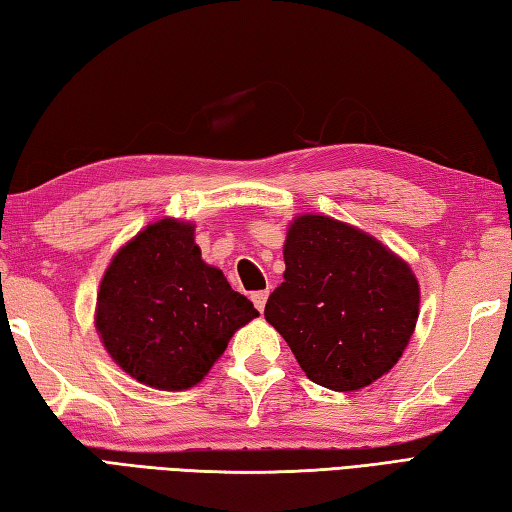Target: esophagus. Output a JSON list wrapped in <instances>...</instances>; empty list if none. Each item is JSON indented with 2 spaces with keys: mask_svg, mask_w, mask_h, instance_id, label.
Masks as SVG:
<instances>
[{
  "mask_svg": "<svg viewBox=\"0 0 512 512\" xmlns=\"http://www.w3.org/2000/svg\"><path fill=\"white\" fill-rule=\"evenodd\" d=\"M267 296H269V289H258V292H252V303L256 305V310H258V312H263V310H265Z\"/></svg>",
  "mask_w": 512,
  "mask_h": 512,
  "instance_id": "obj_1",
  "label": "esophagus"
}]
</instances>
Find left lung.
<instances>
[{
  "label": "left lung",
  "mask_w": 512,
  "mask_h": 512,
  "mask_svg": "<svg viewBox=\"0 0 512 512\" xmlns=\"http://www.w3.org/2000/svg\"><path fill=\"white\" fill-rule=\"evenodd\" d=\"M285 274L265 318L307 379L336 392L361 390L401 359L419 316V283L406 260L341 220L294 218Z\"/></svg>",
  "instance_id": "left-lung-1"
}]
</instances>
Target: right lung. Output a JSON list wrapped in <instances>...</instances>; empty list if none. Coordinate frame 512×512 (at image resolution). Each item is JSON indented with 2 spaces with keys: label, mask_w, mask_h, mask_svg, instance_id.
I'll return each mask as SVG.
<instances>
[{
  "label": "right lung",
  "mask_w": 512,
  "mask_h": 512,
  "mask_svg": "<svg viewBox=\"0 0 512 512\" xmlns=\"http://www.w3.org/2000/svg\"><path fill=\"white\" fill-rule=\"evenodd\" d=\"M256 316L252 301L202 260L194 225L162 218L106 267L95 327L111 359L133 379L158 390H187Z\"/></svg>",
  "instance_id": "1"
}]
</instances>
